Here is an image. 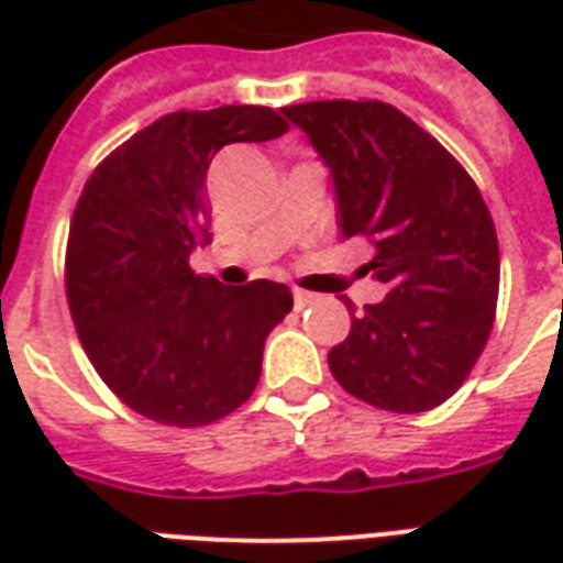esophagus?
Here are the masks:
<instances>
[{
	"instance_id": "obj_1",
	"label": "esophagus",
	"mask_w": 563,
	"mask_h": 563,
	"mask_svg": "<svg viewBox=\"0 0 563 563\" xmlns=\"http://www.w3.org/2000/svg\"><path fill=\"white\" fill-rule=\"evenodd\" d=\"M292 301H295V307L301 310V307L313 305V301H317V295L307 292V289H295V292H292Z\"/></svg>"
}]
</instances>
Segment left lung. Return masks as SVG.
Instances as JSON below:
<instances>
[{
  "mask_svg": "<svg viewBox=\"0 0 563 563\" xmlns=\"http://www.w3.org/2000/svg\"><path fill=\"white\" fill-rule=\"evenodd\" d=\"M283 114L331 168L341 234L374 246L365 271L389 286L331 346V374L379 410H434L471 377L495 325L500 250L479 186L395 104L325 99Z\"/></svg>",
  "mask_w": 563,
  "mask_h": 563,
  "instance_id": "8db88e82",
  "label": "left lung"
}]
</instances>
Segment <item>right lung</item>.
I'll use <instances>...</instances> for the list:
<instances>
[{
    "label": "right lung",
    "instance_id": "1",
    "mask_svg": "<svg viewBox=\"0 0 563 563\" xmlns=\"http://www.w3.org/2000/svg\"><path fill=\"white\" fill-rule=\"evenodd\" d=\"M274 108L174 111L111 150L84 184L66 246V298L80 346L129 410L201 428L253 395L289 286H222L189 268L208 241L210 159L234 141L280 139Z\"/></svg>",
    "mask_w": 563,
    "mask_h": 563
}]
</instances>
